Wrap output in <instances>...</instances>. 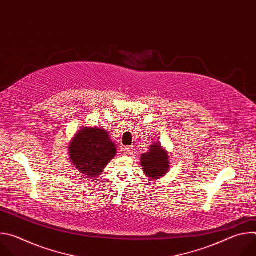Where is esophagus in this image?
Returning <instances> with one entry per match:
<instances>
[{"label":"esophagus","instance_id":"obj_1","mask_svg":"<svg viewBox=\"0 0 256 256\" xmlns=\"http://www.w3.org/2000/svg\"><path fill=\"white\" fill-rule=\"evenodd\" d=\"M122 152L126 156H130L132 154V148L130 147H124L122 148Z\"/></svg>","mask_w":256,"mask_h":256}]
</instances>
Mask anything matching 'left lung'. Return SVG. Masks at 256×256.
Wrapping results in <instances>:
<instances>
[{
	"mask_svg": "<svg viewBox=\"0 0 256 256\" xmlns=\"http://www.w3.org/2000/svg\"><path fill=\"white\" fill-rule=\"evenodd\" d=\"M144 172L150 179H158L169 170V158L159 144L151 146L150 151L142 155L140 158Z\"/></svg>",
	"mask_w": 256,
	"mask_h": 256,
	"instance_id": "left-lung-1",
	"label": "left lung"
}]
</instances>
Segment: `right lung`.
Listing matches in <instances>:
<instances>
[{
	"label": "right lung",
	"instance_id": "obj_1",
	"mask_svg": "<svg viewBox=\"0 0 256 256\" xmlns=\"http://www.w3.org/2000/svg\"><path fill=\"white\" fill-rule=\"evenodd\" d=\"M70 161L87 177H97L116 154L114 142L106 130L84 128L75 136L68 148Z\"/></svg>",
	"mask_w": 256,
	"mask_h": 256
}]
</instances>
